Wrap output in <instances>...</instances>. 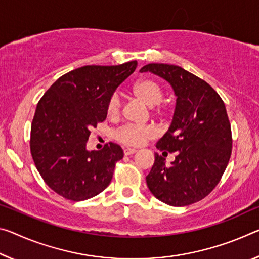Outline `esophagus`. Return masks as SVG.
<instances>
[{
	"mask_svg": "<svg viewBox=\"0 0 259 259\" xmlns=\"http://www.w3.org/2000/svg\"><path fill=\"white\" fill-rule=\"evenodd\" d=\"M124 154L125 155H131V154H134V153H136V150H134V149H124Z\"/></svg>",
	"mask_w": 259,
	"mask_h": 259,
	"instance_id": "1",
	"label": "esophagus"
}]
</instances>
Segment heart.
<instances>
[{
	"label": "heart",
	"mask_w": 259,
	"mask_h": 259,
	"mask_svg": "<svg viewBox=\"0 0 259 259\" xmlns=\"http://www.w3.org/2000/svg\"><path fill=\"white\" fill-rule=\"evenodd\" d=\"M133 92L135 96L138 97L146 106L154 107L160 104L162 100L163 92L160 84L157 80L151 78H144L138 80L134 85ZM121 101L117 96L110 98L107 106V113L109 116H116L120 110ZM155 130L150 125H137V124H126L116 133V138L122 144L128 146H141L153 138Z\"/></svg>",
	"instance_id": "obj_1"
}]
</instances>
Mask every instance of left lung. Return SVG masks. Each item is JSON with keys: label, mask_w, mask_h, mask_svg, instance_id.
I'll use <instances>...</instances> for the list:
<instances>
[{"label": "left lung", "mask_w": 259, "mask_h": 259, "mask_svg": "<svg viewBox=\"0 0 259 259\" xmlns=\"http://www.w3.org/2000/svg\"><path fill=\"white\" fill-rule=\"evenodd\" d=\"M152 72L170 84L176 97L173 120L157 143L162 155L177 153L170 165L154 154L146 183L155 198L187 206L205 198L219 183L232 153V131L223 99L206 81L179 65L150 63Z\"/></svg>", "instance_id": "8db88e82"}]
</instances>
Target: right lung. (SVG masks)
Returning a JSON list of instances; mask_svg holds the SVG:
<instances>
[{
  "label": "right lung",
  "instance_id": "add662e5",
  "mask_svg": "<svg viewBox=\"0 0 259 259\" xmlns=\"http://www.w3.org/2000/svg\"><path fill=\"white\" fill-rule=\"evenodd\" d=\"M137 61L120 65H85L61 76L36 106L31 126V153L47 186L80 202L100 194L112 181L120 145L89 151L90 129L107 117L110 98L136 70Z\"/></svg>",
  "mask_w": 259,
  "mask_h": 259
}]
</instances>
